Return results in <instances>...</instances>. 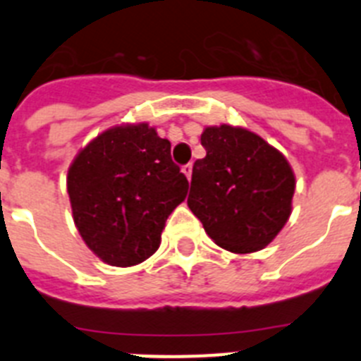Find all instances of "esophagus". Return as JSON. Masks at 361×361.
<instances>
[{
	"label": "esophagus",
	"instance_id": "esophagus-1",
	"mask_svg": "<svg viewBox=\"0 0 361 361\" xmlns=\"http://www.w3.org/2000/svg\"><path fill=\"white\" fill-rule=\"evenodd\" d=\"M191 171H193V166H191V164H186V166H183V173L186 175V177H188V180H190V178H191Z\"/></svg>",
	"mask_w": 361,
	"mask_h": 361
}]
</instances>
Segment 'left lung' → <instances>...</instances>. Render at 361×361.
Listing matches in <instances>:
<instances>
[{
  "label": "left lung",
  "instance_id": "1",
  "mask_svg": "<svg viewBox=\"0 0 361 361\" xmlns=\"http://www.w3.org/2000/svg\"><path fill=\"white\" fill-rule=\"evenodd\" d=\"M200 145L206 157L193 164L190 209L220 247L264 250L291 215V164L262 137L231 124L206 126Z\"/></svg>",
  "mask_w": 361,
  "mask_h": 361
}]
</instances>
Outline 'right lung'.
<instances>
[{
    "label": "right lung",
    "mask_w": 361,
    "mask_h": 361,
    "mask_svg": "<svg viewBox=\"0 0 361 361\" xmlns=\"http://www.w3.org/2000/svg\"><path fill=\"white\" fill-rule=\"evenodd\" d=\"M171 145L148 123L117 124L75 155L66 175L75 228L110 266L145 262L161 245L166 219L188 195Z\"/></svg>",
    "instance_id": "obj_1"
}]
</instances>
